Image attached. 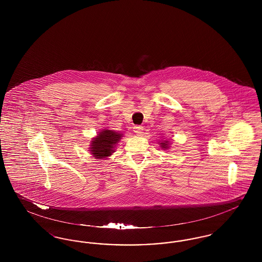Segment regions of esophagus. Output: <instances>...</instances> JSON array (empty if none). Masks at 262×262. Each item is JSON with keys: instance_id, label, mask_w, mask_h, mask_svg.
I'll return each mask as SVG.
<instances>
[{"instance_id": "obj_1", "label": "esophagus", "mask_w": 262, "mask_h": 262, "mask_svg": "<svg viewBox=\"0 0 262 262\" xmlns=\"http://www.w3.org/2000/svg\"><path fill=\"white\" fill-rule=\"evenodd\" d=\"M134 132L137 134V136H141L143 132V127L141 125H136L134 126Z\"/></svg>"}]
</instances>
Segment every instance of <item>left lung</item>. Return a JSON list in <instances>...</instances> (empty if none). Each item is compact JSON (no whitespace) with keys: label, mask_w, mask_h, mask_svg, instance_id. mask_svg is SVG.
Wrapping results in <instances>:
<instances>
[{"label":"left lung","mask_w":262,"mask_h":262,"mask_svg":"<svg viewBox=\"0 0 262 262\" xmlns=\"http://www.w3.org/2000/svg\"><path fill=\"white\" fill-rule=\"evenodd\" d=\"M164 139V138H163ZM160 144V147L163 150H168L170 148V141L169 140H161L158 142Z\"/></svg>","instance_id":"left-lung-1"}]
</instances>
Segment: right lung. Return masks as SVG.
I'll return each mask as SVG.
<instances>
[{"label": "right lung", "mask_w": 262, "mask_h": 262, "mask_svg": "<svg viewBox=\"0 0 262 262\" xmlns=\"http://www.w3.org/2000/svg\"><path fill=\"white\" fill-rule=\"evenodd\" d=\"M123 134L113 129L103 128L96 137H92L89 151L95 159H107L115 152L116 145L120 142Z\"/></svg>", "instance_id": "add662e5"}]
</instances>
